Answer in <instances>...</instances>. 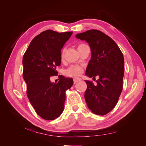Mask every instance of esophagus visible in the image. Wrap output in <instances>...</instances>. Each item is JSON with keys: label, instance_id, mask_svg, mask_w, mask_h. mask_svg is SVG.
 I'll use <instances>...</instances> for the list:
<instances>
[{"label": "esophagus", "instance_id": "34e87169", "mask_svg": "<svg viewBox=\"0 0 146 146\" xmlns=\"http://www.w3.org/2000/svg\"><path fill=\"white\" fill-rule=\"evenodd\" d=\"M82 80V79L80 78H78V77H76V78H73V81L74 83H76L78 82H80Z\"/></svg>", "mask_w": 146, "mask_h": 146}]
</instances>
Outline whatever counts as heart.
Listing matches in <instances>:
<instances>
[{"mask_svg":"<svg viewBox=\"0 0 146 146\" xmlns=\"http://www.w3.org/2000/svg\"><path fill=\"white\" fill-rule=\"evenodd\" d=\"M84 45H86V44H79L77 47L78 50ZM63 58H64V53L63 52L61 53V60H63ZM82 72H83V68L82 66H78V65H72L65 70L64 74L66 76H67L68 77H76V76H80V75L82 73Z\"/></svg>","mask_w":146,"mask_h":146,"instance_id":"1","label":"heart"}]
</instances>
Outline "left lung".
<instances>
[{"label": "left lung", "mask_w": 146, "mask_h": 146, "mask_svg": "<svg viewBox=\"0 0 146 146\" xmlns=\"http://www.w3.org/2000/svg\"><path fill=\"white\" fill-rule=\"evenodd\" d=\"M76 38L86 41L91 51V59L85 74L95 78L97 85L85 80L87 89L85 99L91 111L104 116L110 112L117 103L122 90L124 59L120 48L113 39L101 31L90 30L76 35Z\"/></svg>", "instance_id": "1"}]
</instances>
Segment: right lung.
<instances>
[{
    "mask_svg": "<svg viewBox=\"0 0 146 146\" xmlns=\"http://www.w3.org/2000/svg\"><path fill=\"white\" fill-rule=\"evenodd\" d=\"M72 34L44 31L33 39L23 56L27 97L36 113L45 120H54L63 113L66 91L74 83L72 78L63 76H58L56 83L50 80L58 74L56 69L61 64V50Z\"/></svg>",
    "mask_w": 146,
    "mask_h": 146,
    "instance_id": "1",
    "label": "right lung"
}]
</instances>
